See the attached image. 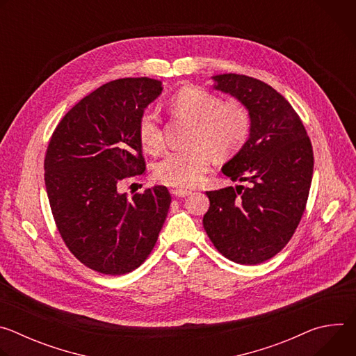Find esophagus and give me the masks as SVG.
<instances>
[{"mask_svg":"<svg viewBox=\"0 0 356 356\" xmlns=\"http://www.w3.org/2000/svg\"><path fill=\"white\" fill-rule=\"evenodd\" d=\"M173 194L176 197H187V195L191 194V191L186 190V188H176V190H173Z\"/></svg>","mask_w":356,"mask_h":356,"instance_id":"obj_1","label":"esophagus"}]
</instances>
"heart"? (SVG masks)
<instances>
[{
    "instance_id": "b5f03b06",
    "label": "heart",
    "mask_w": 356,
    "mask_h": 356,
    "mask_svg": "<svg viewBox=\"0 0 356 356\" xmlns=\"http://www.w3.org/2000/svg\"><path fill=\"white\" fill-rule=\"evenodd\" d=\"M172 110L194 122L191 149L175 150L156 165L158 181L172 187H194L204 179L214 155L220 159L231 158L246 145L252 121L248 110L236 101L222 99L198 87L180 90L172 98ZM138 138L142 146L158 154L165 145L159 115L146 108L138 120Z\"/></svg>"
}]
</instances>
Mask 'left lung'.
<instances>
[{
  "instance_id": "1",
  "label": "left lung",
  "mask_w": 356,
  "mask_h": 356,
  "mask_svg": "<svg viewBox=\"0 0 356 356\" xmlns=\"http://www.w3.org/2000/svg\"><path fill=\"white\" fill-rule=\"evenodd\" d=\"M214 88L248 110L250 136L222 166L248 186L207 191L202 225L220 253L241 265L262 264L293 236L307 204L314 156L310 138L289 101L269 84L243 74L213 76Z\"/></svg>"
}]
</instances>
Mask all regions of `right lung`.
I'll use <instances>...</instances> for the list:
<instances>
[{"label": "right lung", "mask_w": 356, "mask_h": 356, "mask_svg": "<svg viewBox=\"0 0 356 356\" xmlns=\"http://www.w3.org/2000/svg\"><path fill=\"white\" fill-rule=\"evenodd\" d=\"M162 81L128 77L98 87L62 118L44 156V186L66 246L87 268L125 275L154 249L170 193L154 186L131 198L122 180L145 173L138 120Z\"/></svg>", "instance_id": "right-lung-1"}]
</instances>
